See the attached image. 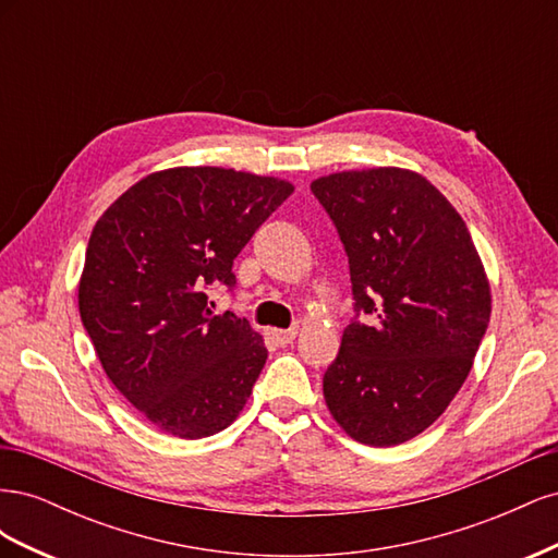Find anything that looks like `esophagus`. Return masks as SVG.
I'll return each mask as SVG.
<instances>
[{"label": "esophagus", "mask_w": 558, "mask_h": 558, "mask_svg": "<svg viewBox=\"0 0 558 558\" xmlns=\"http://www.w3.org/2000/svg\"><path fill=\"white\" fill-rule=\"evenodd\" d=\"M295 335H298V328H289V330L275 328V330H269V337H272V340L277 342V347H289V344H293Z\"/></svg>", "instance_id": "esophagus-1"}]
</instances>
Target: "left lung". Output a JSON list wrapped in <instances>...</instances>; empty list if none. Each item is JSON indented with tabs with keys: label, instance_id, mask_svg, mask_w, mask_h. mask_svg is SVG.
Here are the masks:
<instances>
[{
	"label": "left lung",
	"instance_id": "8db88e82",
	"mask_svg": "<svg viewBox=\"0 0 558 558\" xmlns=\"http://www.w3.org/2000/svg\"><path fill=\"white\" fill-rule=\"evenodd\" d=\"M347 248L356 310L324 375L349 437L396 447L435 424L468 379L492 316V286L451 202L404 167L312 181Z\"/></svg>",
	"mask_w": 558,
	"mask_h": 558
}]
</instances>
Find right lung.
Instances as JSON below:
<instances>
[{
  "label": "right lung",
  "instance_id": "add662e5",
  "mask_svg": "<svg viewBox=\"0 0 558 558\" xmlns=\"http://www.w3.org/2000/svg\"><path fill=\"white\" fill-rule=\"evenodd\" d=\"M295 185L226 167L140 179L93 228L78 312L107 377L158 430L199 440L240 416L267 359L263 335L214 314L205 286Z\"/></svg>",
  "mask_w": 558,
  "mask_h": 558
}]
</instances>
